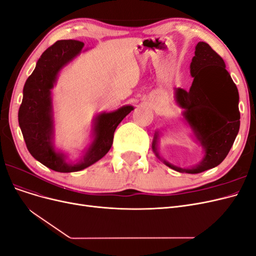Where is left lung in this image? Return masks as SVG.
<instances>
[{
    "label": "left lung",
    "mask_w": 256,
    "mask_h": 256,
    "mask_svg": "<svg viewBox=\"0 0 256 256\" xmlns=\"http://www.w3.org/2000/svg\"><path fill=\"white\" fill-rule=\"evenodd\" d=\"M190 74L193 78L190 90L176 88L174 99L182 109V120L190 127L192 136L202 146V160L182 168L162 159L158 152L159 131L154 134L152 148L168 168L177 172L198 174L219 166L233 146L240 126L239 94L224 60L204 42L196 46Z\"/></svg>",
    "instance_id": "8db88e82"
}]
</instances>
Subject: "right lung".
Instances as JSON below:
<instances>
[{
  "label": "right lung",
  "mask_w": 256,
  "mask_h": 256,
  "mask_svg": "<svg viewBox=\"0 0 256 256\" xmlns=\"http://www.w3.org/2000/svg\"><path fill=\"white\" fill-rule=\"evenodd\" d=\"M83 47L84 44L78 40H58L42 54L23 88L18 113L19 126L30 154L44 166L60 173L81 171L106 156L113 144L116 127L134 109L127 104L112 112L97 114L92 120V141L82 152L79 161L69 160L63 152L56 150L51 90L56 84L62 69L79 56Z\"/></svg>",
  "instance_id": "obj_1"
}]
</instances>
